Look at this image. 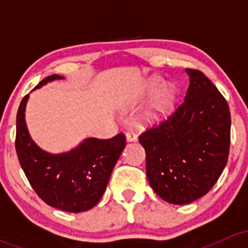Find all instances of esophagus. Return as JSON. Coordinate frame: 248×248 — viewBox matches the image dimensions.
I'll list each match as a JSON object with an SVG mask.
<instances>
[{
  "mask_svg": "<svg viewBox=\"0 0 248 248\" xmlns=\"http://www.w3.org/2000/svg\"><path fill=\"white\" fill-rule=\"evenodd\" d=\"M126 138L127 141H137L138 140V137H137V134L134 132H127Z\"/></svg>",
  "mask_w": 248,
  "mask_h": 248,
  "instance_id": "1",
  "label": "esophagus"
}]
</instances>
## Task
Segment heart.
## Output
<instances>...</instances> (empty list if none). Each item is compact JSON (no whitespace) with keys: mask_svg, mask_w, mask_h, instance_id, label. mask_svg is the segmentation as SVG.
I'll return each instance as SVG.
<instances>
[{"mask_svg":"<svg viewBox=\"0 0 248 248\" xmlns=\"http://www.w3.org/2000/svg\"><path fill=\"white\" fill-rule=\"evenodd\" d=\"M159 85H161L159 80H152L150 82V90L154 91ZM175 97H176L175 87L172 85H164L155 94L154 99L151 102V106L149 108V111H147V116L150 119H159V117L166 116L167 114L171 111L172 107H174Z\"/></svg>","mask_w":248,"mask_h":248,"instance_id":"b5f03b06","label":"heart"}]
</instances>
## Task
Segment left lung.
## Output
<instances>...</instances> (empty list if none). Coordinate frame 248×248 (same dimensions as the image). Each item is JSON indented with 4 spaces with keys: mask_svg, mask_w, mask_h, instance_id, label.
I'll list each match as a JSON object with an SVG mask.
<instances>
[{
    "mask_svg": "<svg viewBox=\"0 0 248 248\" xmlns=\"http://www.w3.org/2000/svg\"><path fill=\"white\" fill-rule=\"evenodd\" d=\"M186 71L189 86L181 104L139 136L150 186L163 201L176 205L197 201L214 187L231 146L226 98L202 72Z\"/></svg>",
    "mask_w": 248,
    "mask_h": 248,
    "instance_id": "obj_1",
    "label": "left lung"
}]
</instances>
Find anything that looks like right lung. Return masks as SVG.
I'll use <instances>...</instances> for the list:
<instances>
[{"mask_svg": "<svg viewBox=\"0 0 248 248\" xmlns=\"http://www.w3.org/2000/svg\"><path fill=\"white\" fill-rule=\"evenodd\" d=\"M61 77L52 74L36 89ZM22 98L16 114V150L19 163L37 196L47 205L67 212H82L101 201L112 169L126 146V137L119 133L109 139L90 138L71 152L50 155L39 149L25 124Z\"/></svg>", "mask_w": 248, "mask_h": 248, "instance_id": "obj_1", "label": "right lung"}]
</instances>
